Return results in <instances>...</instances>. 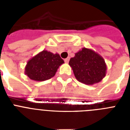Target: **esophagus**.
<instances>
[{"label":"esophagus","instance_id":"34e87169","mask_svg":"<svg viewBox=\"0 0 130 130\" xmlns=\"http://www.w3.org/2000/svg\"><path fill=\"white\" fill-rule=\"evenodd\" d=\"M64 61H65V63H68L69 61V57H67V58H66V59H64Z\"/></svg>","mask_w":130,"mask_h":130}]
</instances>
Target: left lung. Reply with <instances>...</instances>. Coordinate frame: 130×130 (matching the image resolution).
<instances>
[{
    "instance_id": "obj_1",
    "label": "left lung",
    "mask_w": 130,
    "mask_h": 130,
    "mask_svg": "<svg viewBox=\"0 0 130 130\" xmlns=\"http://www.w3.org/2000/svg\"><path fill=\"white\" fill-rule=\"evenodd\" d=\"M69 65L77 81L86 85L99 83L107 73V65L103 57L85 47L71 58Z\"/></svg>"
}]
</instances>
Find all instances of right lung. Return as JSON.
Returning <instances> with one entry per match:
<instances>
[{
  "label": "right lung",
  "mask_w": 130,
  "mask_h": 130,
  "mask_svg": "<svg viewBox=\"0 0 130 130\" xmlns=\"http://www.w3.org/2000/svg\"><path fill=\"white\" fill-rule=\"evenodd\" d=\"M63 63L59 54L44 50L27 61L25 74L34 81H45L55 76L59 66Z\"/></svg>",
  "instance_id": "1"
}]
</instances>
